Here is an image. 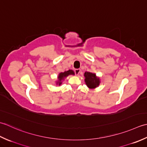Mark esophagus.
Masks as SVG:
<instances>
[{"instance_id": "obj_1", "label": "esophagus", "mask_w": 147, "mask_h": 147, "mask_svg": "<svg viewBox=\"0 0 147 147\" xmlns=\"http://www.w3.org/2000/svg\"><path fill=\"white\" fill-rule=\"evenodd\" d=\"M74 71H75V74H76L77 76H78V75H79L80 72V69H76Z\"/></svg>"}]
</instances>
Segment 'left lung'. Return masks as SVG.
<instances>
[{
  "label": "left lung",
  "mask_w": 147,
  "mask_h": 147,
  "mask_svg": "<svg viewBox=\"0 0 147 147\" xmlns=\"http://www.w3.org/2000/svg\"><path fill=\"white\" fill-rule=\"evenodd\" d=\"M85 82L88 88L92 89L97 87L100 84V79L96 77L94 74L91 72H85Z\"/></svg>",
  "instance_id": "8db88e82"
}]
</instances>
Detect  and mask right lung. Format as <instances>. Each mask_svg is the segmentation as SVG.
I'll use <instances>...</instances> for the list:
<instances>
[{"label":"right lung","instance_id":"add662e5","mask_svg":"<svg viewBox=\"0 0 147 147\" xmlns=\"http://www.w3.org/2000/svg\"><path fill=\"white\" fill-rule=\"evenodd\" d=\"M74 75V72L73 70H69L68 71H65V72H61L59 74V76H58V79H59V81L57 82V84H59V86L61 85V80L63 79V78L67 77L68 76H69V75Z\"/></svg>","mask_w":147,"mask_h":147}]
</instances>
